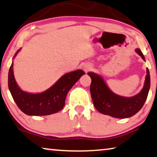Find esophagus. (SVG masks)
I'll return each mask as SVG.
<instances>
[{
  "label": "esophagus",
  "instance_id": "esophagus-1",
  "mask_svg": "<svg viewBox=\"0 0 157 157\" xmlns=\"http://www.w3.org/2000/svg\"><path fill=\"white\" fill-rule=\"evenodd\" d=\"M83 68H84V71L86 72H87V71H89V70H90V68H91V66H89V65H84V66H83Z\"/></svg>",
  "mask_w": 157,
  "mask_h": 157
}]
</instances>
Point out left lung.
Listing matches in <instances>:
<instances>
[{"label":"left lung","mask_w":157,"mask_h":157,"mask_svg":"<svg viewBox=\"0 0 157 157\" xmlns=\"http://www.w3.org/2000/svg\"><path fill=\"white\" fill-rule=\"evenodd\" d=\"M135 51L145 61L140 49H136ZM146 73L145 82L141 91L133 96L125 97L111 91L100 75L89 72L88 75L91 78L90 92L94 107L99 113L113 117L124 119L133 116L143 108L150 91V75L147 68Z\"/></svg>","instance_id":"left-lung-1"}]
</instances>
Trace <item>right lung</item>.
Masks as SVG:
<instances>
[{
    "instance_id": "right-lung-1",
    "label": "right lung",
    "mask_w": 157,
    "mask_h": 157,
    "mask_svg": "<svg viewBox=\"0 0 157 157\" xmlns=\"http://www.w3.org/2000/svg\"><path fill=\"white\" fill-rule=\"evenodd\" d=\"M21 50L13 56L8 73V87L18 108L31 116H44L58 113L65 105L67 94L85 73L82 70L71 71L62 75L53 85L40 93H29L22 90L15 80L13 60Z\"/></svg>"
}]
</instances>
